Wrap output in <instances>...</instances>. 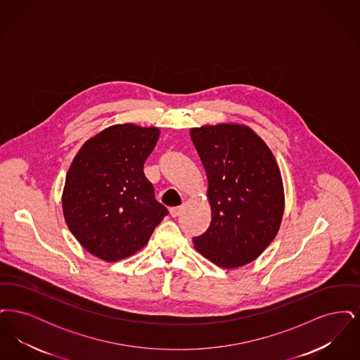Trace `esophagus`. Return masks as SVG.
I'll return each mask as SVG.
<instances>
[{
	"instance_id": "1",
	"label": "esophagus",
	"mask_w": 360,
	"mask_h": 360,
	"mask_svg": "<svg viewBox=\"0 0 360 360\" xmlns=\"http://www.w3.org/2000/svg\"><path fill=\"white\" fill-rule=\"evenodd\" d=\"M182 210H184V206H175V207L170 209V214L172 217H178L182 213Z\"/></svg>"
}]
</instances>
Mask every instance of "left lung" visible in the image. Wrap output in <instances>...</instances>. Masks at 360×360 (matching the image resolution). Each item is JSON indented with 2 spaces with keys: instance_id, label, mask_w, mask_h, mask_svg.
I'll list each match as a JSON object with an SVG mask.
<instances>
[{
  "instance_id": "8db88e82",
  "label": "left lung",
  "mask_w": 360,
  "mask_h": 360,
  "mask_svg": "<svg viewBox=\"0 0 360 360\" xmlns=\"http://www.w3.org/2000/svg\"><path fill=\"white\" fill-rule=\"evenodd\" d=\"M190 136L205 169L212 221L193 238L195 248L224 269L255 260L274 240L283 216V186L274 156L250 128L219 124Z\"/></svg>"
}]
</instances>
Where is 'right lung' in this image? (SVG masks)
<instances>
[{
	"mask_svg": "<svg viewBox=\"0 0 360 360\" xmlns=\"http://www.w3.org/2000/svg\"><path fill=\"white\" fill-rule=\"evenodd\" d=\"M158 139V128L113 125L75 156L62 205L71 233L90 254L108 262L131 257L169 214L143 172Z\"/></svg>",
	"mask_w": 360,
	"mask_h": 360,
	"instance_id": "add662e5",
	"label": "right lung"
}]
</instances>
